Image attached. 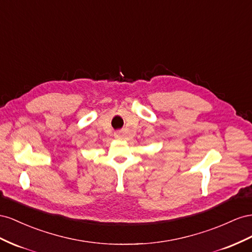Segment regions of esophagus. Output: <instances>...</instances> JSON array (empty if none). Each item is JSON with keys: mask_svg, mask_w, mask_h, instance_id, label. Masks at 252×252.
<instances>
[{"mask_svg": "<svg viewBox=\"0 0 252 252\" xmlns=\"http://www.w3.org/2000/svg\"><path fill=\"white\" fill-rule=\"evenodd\" d=\"M115 138L122 139V138H124V134H122L121 132H116V133H115Z\"/></svg>", "mask_w": 252, "mask_h": 252, "instance_id": "1", "label": "esophagus"}]
</instances>
